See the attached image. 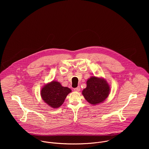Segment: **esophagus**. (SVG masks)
<instances>
[{"label":"esophagus","instance_id":"34e87169","mask_svg":"<svg viewBox=\"0 0 149 149\" xmlns=\"http://www.w3.org/2000/svg\"><path fill=\"white\" fill-rule=\"evenodd\" d=\"M80 86H77V88H74V91H77V92H79V91H80Z\"/></svg>","mask_w":149,"mask_h":149}]
</instances>
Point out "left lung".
I'll list each match as a JSON object with an SVG mask.
<instances>
[{
  "instance_id": "left-lung-1",
  "label": "left lung",
  "mask_w": 149,
  "mask_h": 149,
  "mask_svg": "<svg viewBox=\"0 0 149 149\" xmlns=\"http://www.w3.org/2000/svg\"><path fill=\"white\" fill-rule=\"evenodd\" d=\"M109 92V85L105 79L92 76L86 81V87L82 93L88 103L96 105L106 99Z\"/></svg>"
}]
</instances>
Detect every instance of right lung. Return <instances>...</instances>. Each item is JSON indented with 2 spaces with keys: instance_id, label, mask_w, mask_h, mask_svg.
I'll return each instance as SVG.
<instances>
[{
  "instance_id": "1",
  "label": "right lung",
  "mask_w": 149,
  "mask_h": 149,
  "mask_svg": "<svg viewBox=\"0 0 149 149\" xmlns=\"http://www.w3.org/2000/svg\"><path fill=\"white\" fill-rule=\"evenodd\" d=\"M71 91L70 88L63 86L59 82L52 81L43 86L41 91V96L47 105L57 108L64 103L66 97Z\"/></svg>"
}]
</instances>
